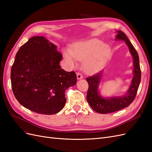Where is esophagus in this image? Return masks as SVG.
<instances>
[{
    "instance_id": "obj_1",
    "label": "esophagus",
    "mask_w": 152,
    "mask_h": 152,
    "mask_svg": "<svg viewBox=\"0 0 152 152\" xmlns=\"http://www.w3.org/2000/svg\"><path fill=\"white\" fill-rule=\"evenodd\" d=\"M77 79H80L83 78V76H82V75L80 72H77Z\"/></svg>"
}]
</instances>
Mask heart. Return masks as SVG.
Masks as SVG:
<instances>
[{"instance_id":"obj_1","label":"heart","mask_w":152,"mask_h":152,"mask_svg":"<svg viewBox=\"0 0 152 152\" xmlns=\"http://www.w3.org/2000/svg\"><path fill=\"white\" fill-rule=\"evenodd\" d=\"M110 53L108 45L104 44L102 40L92 39L75 44L72 50H65V56L72 64L75 63V59L84 60V71L92 74L101 70Z\"/></svg>"}]
</instances>
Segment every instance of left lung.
Masks as SVG:
<instances>
[{
    "label": "left lung",
    "mask_w": 152,
    "mask_h": 152,
    "mask_svg": "<svg viewBox=\"0 0 152 152\" xmlns=\"http://www.w3.org/2000/svg\"><path fill=\"white\" fill-rule=\"evenodd\" d=\"M117 34L116 39L125 41L133 57L134 77L132 78L131 85L126 95L122 97H115L109 99L103 98L98 94V88L102 78V72L87 78L86 80L89 84V88L87 93V102L94 111L99 113L104 114L114 112L129 106L136 98L140 84L141 73L138 54L124 32L118 30L117 31Z\"/></svg>",
    "instance_id": "1"
}]
</instances>
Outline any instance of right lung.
Returning <instances> with one entry per match:
<instances>
[{
  "label": "right lung",
  "instance_id": "add662e5",
  "mask_svg": "<svg viewBox=\"0 0 152 152\" xmlns=\"http://www.w3.org/2000/svg\"><path fill=\"white\" fill-rule=\"evenodd\" d=\"M63 56L42 36L20 47L11 68L12 92L22 106L34 112L55 114L66 103L65 91L77 83L76 73L61 69Z\"/></svg>",
  "mask_w": 152,
  "mask_h": 152
}]
</instances>
